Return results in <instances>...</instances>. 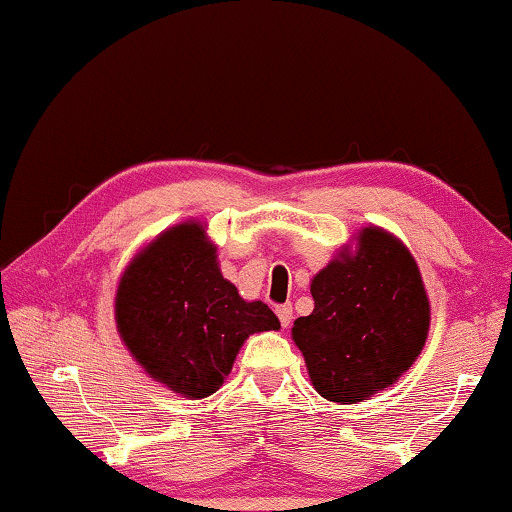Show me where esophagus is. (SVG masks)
I'll use <instances>...</instances> for the list:
<instances>
[{
  "label": "esophagus",
  "mask_w": 512,
  "mask_h": 512,
  "mask_svg": "<svg viewBox=\"0 0 512 512\" xmlns=\"http://www.w3.org/2000/svg\"><path fill=\"white\" fill-rule=\"evenodd\" d=\"M275 314H277V318H280L282 327H289L291 318H293V307L291 305H280L275 309Z\"/></svg>",
  "instance_id": "obj_1"
}]
</instances>
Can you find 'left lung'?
<instances>
[{
    "mask_svg": "<svg viewBox=\"0 0 512 512\" xmlns=\"http://www.w3.org/2000/svg\"><path fill=\"white\" fill-rule=\"evenodd\" d=\"M314 311L291 339L311 386L336 404L391 388L427 343L431 302L411 250L393 232L363 225L311 280Z\"/></svg>",
    "mask_w": 512,
    "mask_h": 512,
    "instance_id": "left-lung-1",
    "label": "left lung"
}]
</instances>
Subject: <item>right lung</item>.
<instances>
[{
    "mask_svg": "<svg viewBox=\"0 0 512 512\" xmlns=\"http://www.w3.org/2000/svg\"><path fill=\"white\" fill-rule=\"evenodd\" d=\"M115 325L137 366L169 391L203 400L219 391L250 334L280 329L262 300L225 280L203 221L162 230L119 277Z\"/></svg>",
    "mask_w": 512,
    "mask_h": 512,
    "instance_id": "1",
    "label": "right lung"
}]
</instances>
